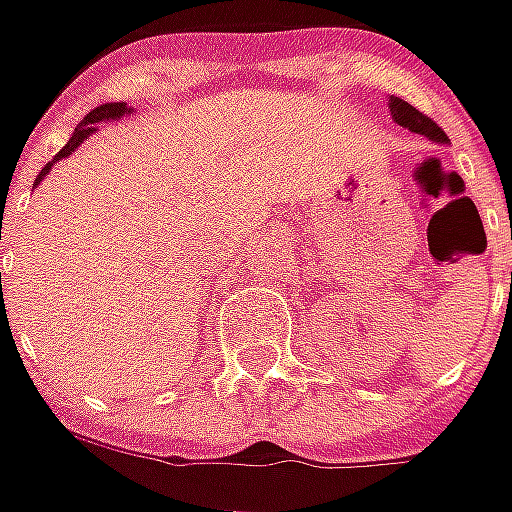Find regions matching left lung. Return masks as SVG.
<instances>
[{"label": "left lung", "instance_id": "obj_1", "mask_svg": "<svg viewBox=\"0 0 512 512\" xmlns=\"http://www.w3.org/2000/svg\"><path fill=\"white\" fill-rule=\"evenodd\" d=\"M388 107H391V115H394V121H397L399 127H408L411 133L428 135L431 141H439V144H445V141H448V135L442 133V127H439L436 121H431L425 113H419L416 107H411L408 101L391 96L388 98Z\"/></svg>", "mask_w": 512, "mask_h": 512}]
</instances>
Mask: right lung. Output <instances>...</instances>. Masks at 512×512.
<instances>
[{
  "mask_svg": "<svg viewBox=\"0 0 512 512\" xmlns=\"http://www.w3.org/2000/svg\"><path fill=\"white\" fill-rule=\"evenodd\" d=\"M124 113H130V107H127L124 101H110V104H101V107H96V110H90V113L84 115V121H79V127L73 130V135H70V141H67L62 150H59V155H53V161H47L45 169H42V172L36 175V184H39V181L45 178L47 172L53 169V164H56V161H62V158H67V155L76 150L79 144H84V141H87L90 135L96 133L98 121H115V118H121V115H124ZM36 184H33V186H36Z\"/></svg>",
  "mask_w": 512,
  "mask_h": 512,
  "instance_id": "add662e5",
  "label": "right lung"
}]
</instances>
